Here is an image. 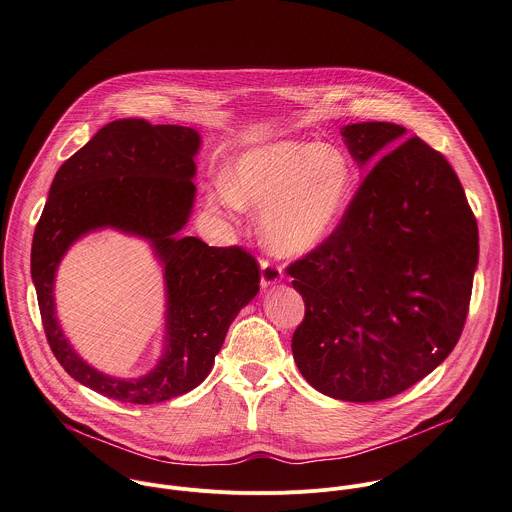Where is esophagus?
<instances>
[{
	"instance_id": "1",
	"label": "esophagus",
	"mask_w": 512,
	"mask_h": 512,
	"mask_svg": "<svg viewBox=\"0 0 512 512\" xmlns=\"http://www.w3.org/2000/svg\"><path fill=\"white\" fill-rule=\"evenodd\" d=\"M282 280H284L282 270L276 264L262 260V264H260V286L270 288L274 284H280Z\"/></svg>"
}]
</instances>
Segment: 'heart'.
<instances>
[{"label":"heart","instance_id":"heart-1","mask_svg":"<svg viewBox=\"0 0 512 512\" xmlns=\"http://www.w3.org/2000/svg\"><path fill=\"white\" fill-rule=\"evenodd\" d=\"M352 194L354 168L342 150L282 140L240 154L218 202L262 212L264 246L274 256L298 258L334 234Z\"/></svg>","mask_w":512,"mask_h":512}]
</instances>
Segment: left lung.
<instances>
[{"label":"left lung","instance_id":"obj_1","mask_svg":"<svg viewBox=\"0 0 512 512\" xmlns=\"http://www.w3.org/2000/svg\"><path fill=\"white\" fill-rule=\"evenodd\" d=\"M340 134L369 172L334 234L286 270L306 306L292 354L318 392L376 402L422 380L456 346L478 228L450 164L420 138L402 143L406 128L362 122Z\"/></svg>","mask_w":512,"mask_h":512}]
</instances>
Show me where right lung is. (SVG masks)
Instances as JSON below:
<instances>
[{
	"label": "right lung",
	"mask_w": 512,
	"mask_h": 512,
	"mask_svg": "<svg viewBox=\"0 0 512 512\" xmlns=\"http://www.w3.org/2000/svg\"><path fill=\"white\" fill-rule=\"evenodd\" d=\"M202 136L186 126L116 120L58 170L34 232L32 280L50 348L80 384L130 404H156L194 390L210 374L232 320L258 294L256 260L180 232L196 198ZM116 229L148 241L165 272V340L152 371L112 377L65 338L53 286L59 262L88 233Z\"/></svg>",
	"instance_id": "right-lung-1"
}]
</instances>
